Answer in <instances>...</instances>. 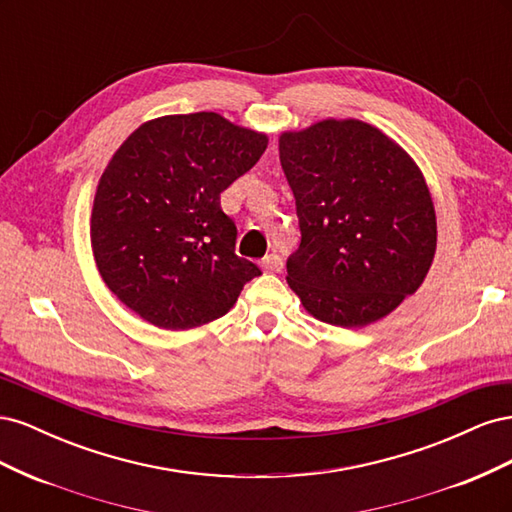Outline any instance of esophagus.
<instances>
[{"mask_svg":"<svg viewBox=\"0 0 512 512\" xmlns=\"http://www.w3.org/2000/svg\"><path fill=\"white\" fill-rule=\"evenodd\" d=\"M260 267L265 269V271H271V273H275V271H282L284 262H282V258L277 256V254H267L265 258L260 260Z\"/></svg>","mask_w":512,"mask_h":512,"instance_id":"34e87169","label":"esophagus"}]
</instances>
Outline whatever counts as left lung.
<instances>
[{"label":"left lung","instance_id":"obj_1","mask_svg":"<svg viewBox=\"0 0 512 512\" xmlns=\"http://www.w3.org/2000/svg\"><path fill=\"white\" fill-rule=\"evenodd\" d=\"M280 162L301 228L286 280L309 314L359 329L421 288L438 224L404 147L371 123L322 119L280 134Z\"/></svg>","mask_w":512,"mask_h":512}]
</instances>
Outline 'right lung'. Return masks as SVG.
I'll list each match as a JSON object with an SVG mask.
<instances>
[{
	"label": "right lung",
	"mask_w": 512,
	"mask_h": 512,
	"mask_svg": "<svg viewBox=\"0 0 512 512\" xmlns=\"http://www.w3.org/2000/svg\"><path fill=\"white\" fill-rule=\"evenodd\" d=\"M267 143L265 132L203 111L145 121L113 153L91 209V250L136 316L166 331L203 327L260 275L235 254L237 226L220 194Z\"/></svg>",
	"instance_id": "obj_1"
}]
</instances>
